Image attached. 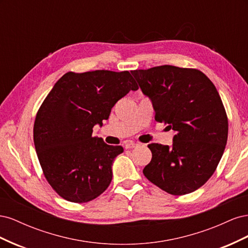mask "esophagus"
Wrapping results in <instances>:
<instances>
[{
  "label": "esophagus",
  "mask_w": 248,
  "mask_h": 248,
  "mask_svg": "<svg viewBox=\"0 0 248 248\" xmlns=\"http://www.w3.org/2000/svg\"><path fill=\"white\" fill-rule=\"evenodd\" d=\"M138 146V144H134V142H127V144L124 145L125 149H132V148H136Z\"/></svg>",
  "instance_id": "1"
}]
</instances>
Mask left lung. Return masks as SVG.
<instances>
[{"instance_id":"1","label":"left lung","mask_w":248,"mask_h":248,"mask_svg":"<svg viewBox=\"0 0 248 248\" xmlns=\"http://www.w3.org/2000/svg\"><path fill=\"white\" fill-rule=\"evenodd\" d=\"M152 101L157 122L176 134L172 146L150 144L145 177L174 196L199 189L213 175L228 140L226 109L213 82L193 68L171 65L133 70Z\"/></svg>"}]
</instances>
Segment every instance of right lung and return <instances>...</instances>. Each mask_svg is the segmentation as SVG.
<instances>
[{
	"label": "right lung",
	"instance_id": "1",
	"mask_svg": "<svg viewBox=\"0 0 248 248\" xmlns=\"http://www.w3.org/2000/svg\"><path fill=\"white\" fill-rule=\"evenodd\" d=\"M138 89L129 71H70L56 82L37 111L33 132L44 177L60 197L87 202L108 188L123 148L93 137V127Z\"/></svg>",
	"mask_w": 248,
	"mask_h": 248
}]
</instances>
